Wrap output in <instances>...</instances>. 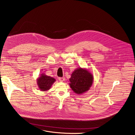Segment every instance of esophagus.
<instances>
[{
	"label": "esophagus",
	"mask_w": 135,
	"mask_h": 135,
	"mask_svg": "<svg viewBox=\"0 0 135 135\" xmlns=\"http://www.w3.org/2000/svg\"><path fill=\"white\" fill-rule=\"evenodd\" d=\"M58 79H59V81L62 82V81H64L65 80V78H64V77H59V78H58Z\"/></svg>",
	"instance_id": "esophagus-1"
}]
</instances>
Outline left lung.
<instances>
[{"label":"left lung","instance_id":"8db88e82","mask_svg":"<svg viewBox=\"0 0 135 135\" xmlns=\"http://www.w3.org/2000/svg\"><path fill=\"white\" fill-rule=\"evenodd\" d=\"M69 81V86L73 91L81 95L88 91L92 86L94 76L89 70L80 67L73 72Z\"/></svg>","mask_w":135,"mask_h":135}]
</instances>
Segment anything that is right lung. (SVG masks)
Wrapping results in <instances>:
<instances>
[{"label":"right lung","instance_id":"add662e5","mask_svg":"<svg viewBox=\"0 0 135 135\" xmlns=\"http://www.w3.org/2000/svg\"><path fill=\"white\" fill-rule=\"evenodd\" d=\"M56 79L50 76H48L45 74H41L37 79V84L39 90L42 91L49 90Z\"/></svg>","mask_w":135,"mask_h":135}]
</instances>
